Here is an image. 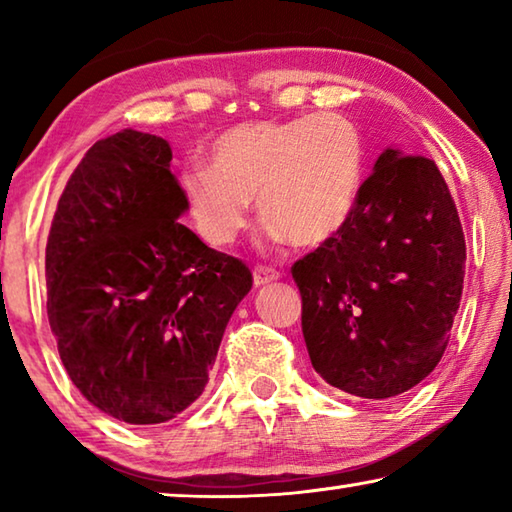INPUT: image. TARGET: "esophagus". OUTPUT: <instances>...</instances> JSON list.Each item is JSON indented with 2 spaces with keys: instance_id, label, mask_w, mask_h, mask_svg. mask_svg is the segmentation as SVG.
Instances as JSON below:
<instances>
[{
  "instance_id": "34e87169",
  "label": "esophagus",
  "mask_w": 512,
  "mask_h": 512,
  "mask_svg": "<svg viewBox=\"0 0 512 512\" xmlns=\"http://www.w3.org/2000/svg\"><path fill=\"white\" fill-rule=\"evenodd\" d=\"M277 277H280V271H275L273 266L259 264V266H255V271H253L255 287H264V284H268V282H275Z\"/></svg>"
}]
</instances>
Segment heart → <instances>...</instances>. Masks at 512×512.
<instances>
[{"label": "heart", "mask_w": 512, "mask_h": 512, "mask_svg": "<svg viewBox=\"0 0 512 512\" xmlns=\"http://www.w3.org/2000/svg\"><path fill=\"white\" fill-rule=\"evenodd\" d=\"M210 160L189 162L180 173L189 216L207 244H232L257 196L273 232L296 246H318L354 214L366 149L350 119L316 112L232 126L212 142Z\"/></svg>", "instance_id": "obj_1"}]
</instances>
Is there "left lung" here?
<instances>
[{
    "label": "left lung",
    "instance_id": "8db88e82",
    "mask_svg": "<svg viewBox=\"0 0 512 512\" xmlns=\"http://www.w3.org/2000/svg\"><path fill=\"white\" fill-rule=\"evenodd\" d=\"M311 366L343 393L402 395L443 359L465 237L443 173L386 149L345 228L291 266Z\"/></svg>",
    "mask_w": 512,
    "mask_h": 512
}]
</instances>
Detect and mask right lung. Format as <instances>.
<instances>
[{
  "instance_id": "right-lung-1",
  "label": "right lung",
  "mask_w": 512,
  "mask_h": 512,
  "mask_svg": "<svg viewBox=\"0 0 512 512\" xmlns=\"http://www.w3.org/2000/svg\"><path fill=\"white\" fill-rule=\"evenodd\" d=\"M162 137L99 140L51 221L47 316L83 397L128 424H160L198 400L225 325L253 287L241 259L178 221L187 201Z\"/></svg>"
}]
</instances>
